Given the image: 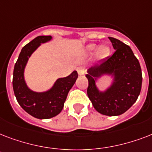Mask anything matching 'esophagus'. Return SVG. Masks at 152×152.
<instances>
[{
  "label": "esophagus",
  "mask_w": 152,
  "mask_h": 152,
  "mask_svg": "<svg viewBox=\"0 0 152 152\" xmlns=\"http://www.w3.org/2000/svg\"><path fill=\"white\" fill-rule=\"evenodd\" d=\"M77 71H78L79 75H80V76H83V75H84V73H85V70H84V69H83V67H80V68H78Z\"/></svg>",
  "instance_id": "34e87169"
}]
</instances>
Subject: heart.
Masks as SVG:
<instances>
[{
  "instance_id": "heart-1",
  "label": "heart",
  "mask_w": 152,
  "mask_h": 152,
  "mask_svg": "<svg viewBox=\"0 0 152 152\" xmlns=\"http://www.w3.org/2000/svg\"><path fill=\"white\" fill-rule=\"evenodd\" d=\"M97 47L98 45H96V44H89L87 46V51H88V53H93L96 50ZM109 53H110V47L107 45H106V44H103V45H101L98 48L96 54H95V57L99 60L103 59V58H105V57L108 56Z\"/></svg>"
}]
</instances>
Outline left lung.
<instances>
[{
  "mask_svg": "<svg viewBox=\"0 0 152 152\" xmlns=\"http://www.w3.org/2000/svg\"><path fill=\"white\" fill-rule=\"evenodd\" d=\"M115 52L110 57L87 69L88 95L94 108L106 116H118L136 102L142 85V72L139 61L129 46L109 37ZM103 76L111 79L104 90L97 85Z\"/></svg>",
  "mask_w": 152,
  "mask_h": 152,
  "instance_id": "left-lung-1",
  "label": "left lung"
}]
</instances>
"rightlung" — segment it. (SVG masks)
Returning a JSON list of instances; mask_svg holds the SVG:
<instances>
[{"mask_svg":"<svg viewBox=\"0 0 152 152\" xmlns=\"http://www.w3.org/2000/svg\"><path fill=\"white\" fill-rule=\"evenodd\" d=\"M52 39L50 35L38 36L23 47L13 71V91L17 102L27 113L38 119H49L61 112L69 91L78 78L77 72L73 71L66 77L57 79L45 91H34L27 86L24 72L28 60L41 44Z\"/></svg>","mask_w":152,"mask_h":152,"instance_id":"obj_1","label":"right lung"}]
</instances>
